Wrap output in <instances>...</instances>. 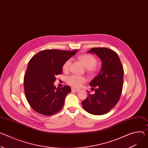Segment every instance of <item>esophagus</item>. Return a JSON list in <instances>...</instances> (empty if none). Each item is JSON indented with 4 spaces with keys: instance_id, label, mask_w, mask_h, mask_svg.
Here are the masks:
<instances>
[{
    "instance_id": "esophagus-1",
    "label": "esophagus",
    "mask_w": 148,
    "mask_h": 148,
    "mask_svg": "<svg viewBox=\"0 0 148 148\" xmlns=\"http://www.w3.org/2000/svg\"><path fill=\"white\" fill-rule=\"evenodd\" d=\"M71 91H75V92H78L79 91V89H77V88H71Z\"/></svg>"
}]
</instances>
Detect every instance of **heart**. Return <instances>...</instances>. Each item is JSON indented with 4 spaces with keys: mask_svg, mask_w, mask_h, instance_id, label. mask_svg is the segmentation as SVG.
Segmentation results:
<instances>
[{
    "mask_svg": "<svg viewBox=\"0 0 148 148\" xmlns=\"http://www.w3.org/2000/svg\"><path fill=\"white\" fill-rule=\"evenodd\" d=\"M77 59L81 62L85 68H86L87 73L90 76L95 75L98 72V67L96 65L97 63V59L95 57L90 54V53H83L78 56ZM71 64V61L67 60L62 65V69L64 72H67L69 70ZM66 83L70 86L74 87H81L83 83L86 82L85 77L72 75L66 78Z\"/></svg>",
    "mask_w": 148,
    "mask_h": 148,
    "instance_id": "heart-1",
    "label": "heart"
}]
</instances>
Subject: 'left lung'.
I'll return each mask as SVG.
<instances>
[{
	"label": "left lung",
	"instance_id": "1",
	"mask_svg": "<svg viewBox=\"0 0 148 148\" xmlns=\"http://www.w3.org/2000/svg\"><path fill=\"white\" fill-rule=\"evenodd\" d=\"M87 52L96 54L102 62L99 74L90 83L96 87L95 93L88 92L87 99L82 102L84 109L94 115L108 113L116 106L122 94L124 71L117 53L106 48H92ZM91 88V89H92Z\"/></svg>",
	"mask_w": 148,
	"mask_h": 148
}]
</instances>
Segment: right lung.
Wrapping results in <instances>:
<instances>
[{
    "instance_id": "add662e5",
    "label": "right lung",
    "mask_w": 148,
    "mask_h": 148,
    "mask_svg": "<svg viewBox=\"0 0 148 148\" xmlns=\"http://www.w3.org/2000/svg\"><path fill=\"white\" fill-rule=\"evenodd\" d=\"M77 51L45 49L30 60L24 76V90L26 100L35 112L51 116L62 108L71 87L56 88L53 83L56 76L62 74L63 64Z\"/></svg>"
}]
</instances>
